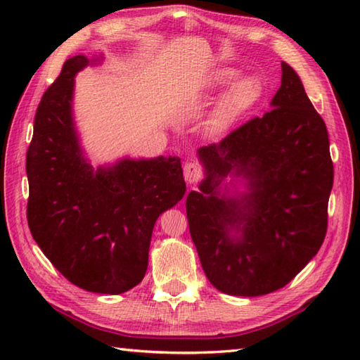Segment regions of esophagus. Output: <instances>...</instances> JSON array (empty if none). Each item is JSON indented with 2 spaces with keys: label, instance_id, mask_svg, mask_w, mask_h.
Segmentation results:
<instances>
[{
  "label": "esophagus",
  "instance_id": "esophagus-1",
  "mask_svg": "<svg viewBox=\"0 0 360 360\" xmlns=\"http://www.w3.org/2000/svg\"><path fill=\"white\" fill-rule=\"evenodd\" d=\"M204 176V172L200 164L196 162H187L184 165V178L190 184H196L198 181H201Z\"/></svg>",
  "mask_w": 360,
  "mask_h": 360
}]
</instances>
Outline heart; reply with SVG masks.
I'll return each instance as SVG.
<instances>
[{
  "label": "heart",
  "mask_w": 360,
  "mask_h": 360,
  "mask_svg": "<svg viewBox=\"0 0 360 360\" xmlns=\"http://www.w3.org/2000/svg\"><path fill=\"white\" fill-rule=\"evenodd\" d=\"M236 71L229 70V68H223V70H218L212 75V85L213 86H224L229 82L235 79ZM263 86L262 82H259L254 75H246V77H241L236 80L233 85L229 89L226 94L223 103H221V108L217 112L215 120L212 122L213 129H224L232 122L241 116L244 111L252 108L262 97Z\"/></svg>",
  "instance_id": "b5f03b06"
}]
</instances>
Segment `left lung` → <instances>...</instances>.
I'll list each match as a JSON object with an SVG mask.
<instances>
[{"mask_svg": "<svg viewBox=\"0 0 360 360\" xmlns=\"http://www.w3.org/2000/svg\"><path fill=\"white\" fill-rule=\"evenodd\" d=\"M271 105L263 117L198 150L205 179L186 202L205 277L229 295L257 297L286 286L326 235L334 179L330 139L285 62ZM229 174L245 181L244 193H220Z\"/></svg>", "mask_w": 360, "mask_h": 360, "instance_id": "8db88e82", "label": "left lung"}]
</instances>
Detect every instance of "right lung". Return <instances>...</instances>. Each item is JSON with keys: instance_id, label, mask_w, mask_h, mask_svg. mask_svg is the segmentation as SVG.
<instances>
[{"instance_id": "add662e5", "label": "right lung", "mask_w": 360, "mask_h": 360, "mask_svg": "<svg viewBox=\"0 0 360 360\" xmlns=\"http://www.w3.org/2000/svg\"><path fill=\"white\" fill-rule=\"evenodd\" d=\"M66 60L46 89L26 155L27 224L53 267L89 292L122 294L142 281L153 227L186 193L179 158L122 159L94 172L72 122L74 75Z\"/></svg>"}]
</instances>
